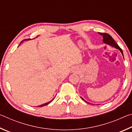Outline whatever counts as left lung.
Segmentation results:
<instances>
[{"label": "left lung", "mask_w": 132, "mask_h": 132, "mask_svg": "<svg viewBox=\"0 0 132 132\" xmlns=\"http://www.w3.org/2000/svg\"><path fill=\"white\" fill-rule=\"evenodd\" d=\"M99 34L101 35H102V37H103V42H104V43L107 44L108 45H111L112 46H113V47H115L116 48L118 49V50H119L120 52H121L123 56V51L122 50V49L119 47V45H118L117 43H116L115 41H114V39L112 38V37L110 35L107 34V33H104V32H99ZM82 99L84 101H85L83 98H82Z\"/></svg>", "instance_id": "8db88e82"}]
</instances>
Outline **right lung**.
Listing matches in <instances>:
<instances>
[{
	"label": "right lung",
	"instance_id": "1",
	"mask_svg": "<svg viewBox=\"0 0 132 132\" xmlns=\"http://www.w3.org/2000/svg\"><path fill=\"white\" fill-rule=\"evenodd\" d=\"M29 39H24V40H29ZM53 99H54V98H53ZM53 99L52 100V101H50V102H47V103H45V104H42V105H39V106H38L39 107H41V106H45V105H47L48 104H49L50 103V102H52L53 100Z\"/></svg>",
	"mask_w": 132,
	"mask_h": 132
}]
</instances>
